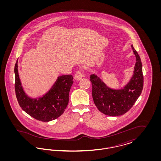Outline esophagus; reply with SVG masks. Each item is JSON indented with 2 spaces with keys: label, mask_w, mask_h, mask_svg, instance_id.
Segmentation results:
<instances>
[{
  "label": "esophagus",
  "mask_w": 161,
  "mask_h": 161,
  "mask_svg": "<svg viewBox=\"0 0 161 161\" xmlns=\"http://www.w3.org/2000/svg\"><path fill=\"white\" fill-rule=\"evenodd\" d=\"M84 77V75L83 74L82 72L81 71H77V72L75 73V75H74V79L77 81L80 80L82 78Z\"/></svg>",
  "instance_id": "34e87169"
}]
</instances>
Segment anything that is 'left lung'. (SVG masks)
<instances>
[{"instance_id": "1", "label": "left lung", "mask_w": 161, "mask_h": 161, "mask_svg": "<svg viewBox=\"0 0 161 161\" xmlns=\"http://www.w3.org/2000/svg\"><path fill=\"white\" fill-rule=\"evenodd\" d=\"M131 47L136 57V63L132 77L123 88H110L97 75L93 74L90 76L94 103L105 115L112 116L124 115L134 105L141 94L144 84L142 63L137 51L133 45Z\"/></svg>"}]
</instances>
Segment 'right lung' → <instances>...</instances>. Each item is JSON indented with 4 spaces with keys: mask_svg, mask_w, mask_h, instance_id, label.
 Returning <instances> with one entry per match:
<instances>
[{
    "mask_svg": "<svg viewBox=\"0 0 161 161\" xmlns=\"http://www.w3.org/2000/svg\"><path fill=\"white\" fill-rule=\"evenodd\" d=\"M18 60L14 67L15 91L20 106L26 114L36 119L48 122L57 119L64 112L69 103V94L73 84L71 75L57 77L51 89L45 95L31 98L23 90L19 75Z\"/></svg>",
    "mask_w": 161,
    "mask_h": 161,
    "instance_id": "obj_1",
    "label": "right lung"
}]
</instances>
